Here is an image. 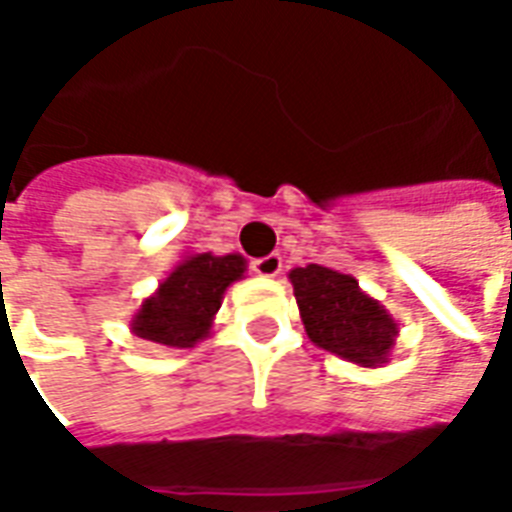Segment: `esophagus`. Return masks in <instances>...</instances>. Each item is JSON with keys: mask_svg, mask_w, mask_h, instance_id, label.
Instances as JSON below:
<instances>
[{"mask_svg": "<svg viewBox=\"0 0 512 512\" xmlns=\"http://www.w3.org/2000/svg\"><path fill=\"white\" fill-rule=\"evenodd\" d=\"M252 268H255L257 277H279V271H282V257L279 255H266L260 257V260H255L252 263Z\"/></svg>", "mask_w": 512, "mask_h": 512, "instance_id": "esophagus-1", "label": "esophagus"}]
</instances>
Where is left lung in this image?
Returning <instances> with one entry per match:
<instances>
[{"label": "left lung", "mask_w": 512, "mask_h": 512, "mask_svg": "<svg viewBox=\"0 0 512 512\" xmlns=\"http://www.w3.org/2000/svg\"><path fill=\"white\" fill-rule=\"evenodd\" d=\"M304 332L312 343L359 367H384L395 351L400 323L384 304L359 288L351 274L326 266L288 274Z\"/></svg>", "instance_id": "8db88e82"}]
</instances>
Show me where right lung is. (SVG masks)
<instances>
[{"label":"right lung","instance_id":"add662e5","mask_svg":"<svg viewBox=\"0 0 512 512\" xmlns=\"http://www.w3.org/2000/svg\"><path fill=\"white\" fill-rule=\"evenodd\" d=\"M246 257L238 252L183 255L131 315L128 329L147 343L164 348H194L211 337L224 290L244 279Z\"/></svg>","mask_w":512,"mask_h":512}]
</instances>
